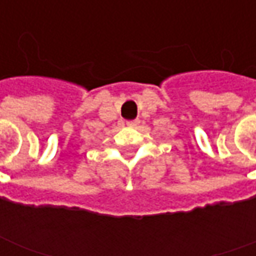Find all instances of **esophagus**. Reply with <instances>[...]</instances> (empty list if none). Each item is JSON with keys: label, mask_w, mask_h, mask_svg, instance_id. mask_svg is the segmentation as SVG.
I'll use <instances>...</instances> for the list:
<instances>
[{"label": "esophagus", "mask_w": 256, "mask_h": 256, "mask_svg": "<svg viewBox=\"0 0 256 256\" xmlns=\"http://www.w3.org/2000/svg\"><path fill=\"white\" fill-rule=\"evenodd\" d=\"M138 123H140V120H137V119H136V120H128L126 124H128V128H137V126H138Z\"/></svg>", "instance_id": "1"}]
</instances>
